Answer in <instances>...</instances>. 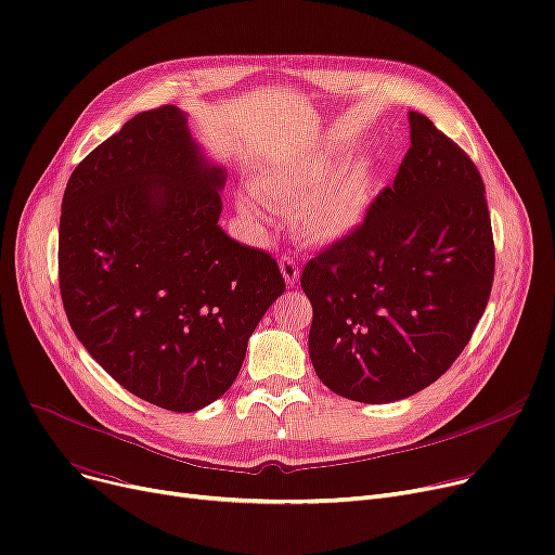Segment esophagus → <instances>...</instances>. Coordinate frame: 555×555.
<instances>
[{
  "label": "esophagus",
  "mask_w": 555,
  "mask_h": 555,
  "mask_svg": "<svg viewBox=\"0 0 555 555\" xmlns=\"http://www.w3.org/2000/svg\"><path fill=\"white\" fill-rule=\"evenodd\" d=\"M279 268H281V274L287 285H295L299 281V264L291 256H281Z\"/></svg>",
  "instance_id": "34e87169"
}]
</instances>
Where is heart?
<instances>
[{
    "mask_svg": "<svg viewBox=\"0 0 555 555\" xmlns=\"http://www.w3.org/2000/svg\"><path fill=\"white\" fill-rule=\"evenodd\" d=\"M340 152H320L272 163L254 177V195L270 208L293 206L297 231L312 243H331L365 220L380 190V170L370 156L340 165ZM247 218H262L256 199H240Z\"/></svg>",
    "mask_w": 555,
    "mask_h": 555,
    "instance_id": "b5f03b06",
    "label": "heart"
}]
</instances>
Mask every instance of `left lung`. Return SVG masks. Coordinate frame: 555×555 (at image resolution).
<instances>
[{"instance_id": "8db88e82", "label": "left lung", "mask_w": 555, "mask_h": 555, "mask_svg": "<svg viewBox=\"0 0 555 555\" xmlns=\"http://www.w3.org/2000/svg\"><path fill=\"white\" fill-rule=\"evenodd\" d=\"M408 119L395 183L301 272L312 367L360 403L399 401L438 380L472 340L494 281L483 179L426 115Z\"/></svg>"}]
</instances>
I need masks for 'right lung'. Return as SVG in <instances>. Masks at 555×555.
<instances>
[{"label": "right lung", "mask_w": 555, "mask_h": 555, "mask_svg": "<svg viewBox=\"0 0 555 555\" xmlns=\"http://www.w3.org/2000/svg\"><path fill=\"white\" fill-rule=\"evenodd\" d=\"M227 177L177 106L138 113L72 172L59 285L72 331L131 395L192 413L235 380L285 281L218 224Z\"/></svg>", "instance_id": "add662e5"}]
</instances>
